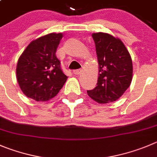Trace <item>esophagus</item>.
I'll list each match as a JSON object with an SVG mask.
<instances>
[{
    "instance_id": "1",
    "label": "esophagus",
    "mask_w": 157,
    "mask_h": 157,
    "mask_svg": "<svg viewBox=\"0 0 157 157\" xmlns=\"http://www.w3.org/2000/svg\"><path fill=\"white\" fill-rule=\"evenodd\" d=\"M82 70H80V69H79V70H74V74H75V75H78V74H80V73H81Z\"/></svg>"
}]
</instances>
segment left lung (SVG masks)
<instances>
[{
  "instance_id": "1",
  "label": "left lung",
  "mask_w": 157,
  "mask_h": 157,
  "mask_svg": "<svg viewBox=\"0 0 157 157\" xmlns=\"http://www.w3.org/2000/svg\"><path fill=\"white\" fill-rule=\"evenodd\" d=\"M99 67L97 86L87 94L98 103L118 100L131 84L132 62L126 47L120 39L107 33L92 34Z\"/></svg>"
}]
</instances>
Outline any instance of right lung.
I'll return each mask as SVG.
<instances>
[{
	"instance_id": "add662e5",
	"label": "right lung",
	"mask_w": 157,
	"mask_h": 157,
	"mask_svg": "<svg viewBox=\"0 0 157 157\" xmlns=\"http://www.w3.org/2000/svg\"><path fill=\"white\" fill-rule=\"evenodd\" d=\"M62 33H50L32 41L20 58L16 68L19 87L25 95L37 101L52 98L67 81L56 57Z\"/></svg>"
}]
</instances>
